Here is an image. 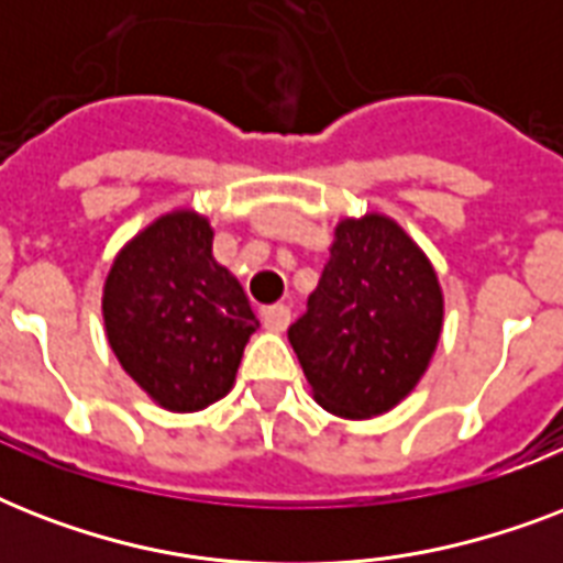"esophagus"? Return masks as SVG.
Masks as SVG:
<instances>
[{
    "label": "esophagus",
    "instance_id": "1",
    "mask_svg": "<svg viewBox=\"0 0 563 563\" xmlns=\"http://www.w3.org/2000/svg\"><path fill=\"white\" fill-rule=\"evenodd\" d=\"M291 321V309L286 303H272V307L263 309V324L274 333H283Z\"/></svg>",
    "mask_w": 563,
    "mask_h": 563
}]
</instances>
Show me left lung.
Listing matches in <instances>:
<instances>
[{
  "label": "left lung",
  "instance_id": "left-lung-1",
  "mask_svg": "<svg viewBox=\"0 0 563 563\" xmlns=\"http://www.w3.org/2000/svg\"><path fill=\"white\" fill-rule=\"evenodd\" d=\"M444 318L438 277L385 216L347 219L289 342L316 400L342 418L394 409L418 385Z\"/></svg>",
  "mask_w": 563,
  "mask_h": 563
}]
</instances>
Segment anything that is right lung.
I'll return each instance as SVG.
<instances>
[{
	"label": "right lung",
	"mask_w": 563,
	"mask_h": 563,
	"mask_svg": "<svg viewBox=\"0 0 563 563\" xmlns=\"http://www.w3.org/2000/svg\"><path fill=\"white\" fill-rule=\"evenodd\" d=\"M210 247L207 219L172 212L117 256L104 283L110 347L134 383L172 411L221 400L260 327Z\"/></svg>",
	"instance_id": "add662e5"
}]
</instances>
